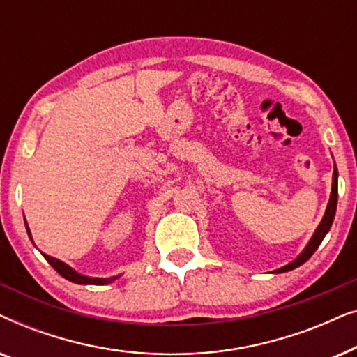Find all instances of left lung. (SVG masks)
Listing matches in <instances>:
<instances>
[{
  "label": "left lung",
  "mask_w": 357,
  "mask_h": 357,
  "mask_svg": "<svg viewBox=\"0 0 357 357\" xmlns=\"http://www.w3.org/2000/svg\"><path fill=\"white\" fill-rule=\"evenodd\" d=\"M336 203H338V170H336V165H335V170H333V185H331V195H330L328 206H326L325 216H324V219H321V222L319 224V227H317L314 237L310 238V242L307 243V247L304 248V252H302L301 255L297 257L294 261H291L289 265L280 268V270H276L275 273H284V271L294 270V268L301 266L302 263H305L312 255H314V252L317 250V248H319L321 241H324V237L326 236V232L330 231L331 224H333L335 213H336Z\"/></svg>",
  "instance_id": "left-lung-1"
}]
</instances>
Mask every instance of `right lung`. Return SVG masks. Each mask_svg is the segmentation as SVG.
Listing matches in <instances>:
<instances>
[{
	"mask_svg": "<svg viewBox=\"0 0 357 357\" xmlns=\"http://www.w3.org/2000/svg\"><path fill=\"white\" fill-rule=\"evenodd\" d=\"M27 234H29V237H31V231H29V227H27ZM43 257H45V260L50 263V265L55 268V270L60 273V275L65 278V280L71 281V282H76V284H109V282L116 280V276L115 278H89V276H82V275H79V273H76L75 270H73V268L68 266L66 263L56 260V258H53L50 255H45V253H43Z\"/></svg>",
	"mask_w": 357,
	"mask_h": 357,
	"instance_id": "1",
	"label": "right lung"
}]
</instances>
